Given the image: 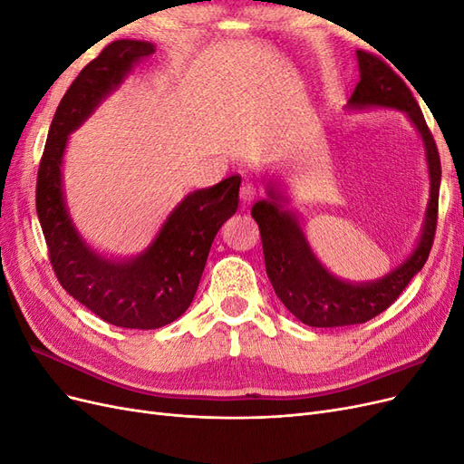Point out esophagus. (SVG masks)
<instances>
[{"label":"esophagus","mask_w":464,"mask_h":464,"mask_svg":"<svg viewBox=\"0 0 464 464\" xmlns=\"http://www.w3.org/2000/svg\"><path fill=\"white\" fill-rule=\"evenodd\" d=\"M259 195H261V188L257 184H254V181H246V184H242L240 198L244 203H251L254 199H257Z\"/></svg>","instance_id":"34e87169"}]
</instances>
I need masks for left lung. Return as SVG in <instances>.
Segmentation results:
<instances>
[{
	"label": "left lung",
	"mask_w": 464,
	"mask_h": 464,
	"mask_svg": "<svg viewBox=\"0 0 464 464\" xmlns=\"http://www.w3.org/2000/svg\"><path fill=\"white\" fill-rule=\"evenodd\" d=\"M358 65L360 82L350 96V106H389L409 114L426 145L431 179L430 205L422 237L411 257L387 276L356 285L333 276L321 266L305 242L296 217L283 210L273 191H269L273 201L254 205L251 217L259 224L266 276L288 312L310 327L356 325L385 312L428 261L438 227L441 162L422 110L406 82L379 55L358 50Z\"/></svg>",
	"instance_id": "left-lung-1"
}]
</instances>
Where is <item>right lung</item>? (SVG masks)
<instances>
[{"label":"right lung","mask_w":464,"mask_h":464,"mask_svg":"<svg viewBox=\"0 0 464 464\" xmlns=\"http://www.w3.org/2000/svg\"><path fill=\"white\" fill-rule=\"evenodd\" d=\"M154 52L141 40H114L81 69L55 110L36 176V213L48 257L60 285L110 325L159 329L193 302L218 228L237 208L242 178L189 193L141 256L104 259L85 246L67 217L62 193V157L67 135L87 120L102 98Z\"/></svg>","instance_id":"1"}]
</instances>
